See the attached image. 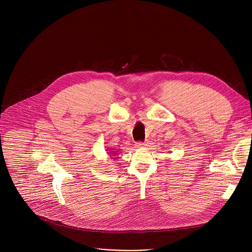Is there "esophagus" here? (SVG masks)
Returning a JSON list of instances; mask_svg holds the SVG:
<instances>
[{"instance_id": "obj_1", "label": "esophagus", "mask_w": 252, "mask_h": 252, "mask_svg": "<svg viewBox=\"0 0 252 252\" xmlns=\"http://www.w3.org/2000/svg\"><path fill=\"white\" fill-rule=\"evenodd\" d=\"M147 145H148V142H146V141H137V142L135 143V146H136V147H138V148L146 147Z\"/></svg>"}]
</instances>
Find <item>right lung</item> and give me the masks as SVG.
<instances>
[{"label": "right lung", "instance_id": "1", "mask_svg": "<svg viewBox=\"0 0 252 252\" xmlns=\"http://www.w3.org/2000/svg\"><path fill=\"white\" fill-rule=\"evenodd\" d=\"M113 155H115V156H116V155H117V154H113Z\"/></svg>", "mask_w": 252, "mask_h": 252}]
</instances>
